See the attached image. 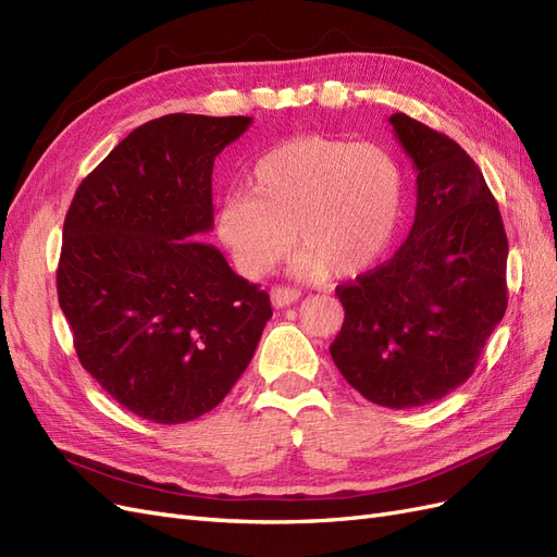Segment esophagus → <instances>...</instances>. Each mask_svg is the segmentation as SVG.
Returning a JSON list of instances; mask_svg holds the SVG:
<instances>
[{
	"mask_svg": "<svg viewBox=\"0 0 557 557\" xmlns=\"http://www.w3.org/2000/svg\"><path fill=\"white\" fill-rule=\"evenodd\" d=\"M297 299H299V290L297 288H285V285H274V288H272V305L276 309L290 307V305H295Z\"/></svg>",
	"mask_w": 557,
	"mask_h": 557,
	"instance_id": "obj_1",
	"label": "esophagus"
}]
</instances>
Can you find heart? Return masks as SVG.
I'll return each mask as SVG.
<instances>
[{
	"mask_svg": "<svg viewBox=\"0 0 557 557\" xmlns=\"http://www.w3.org/2000/svg\"><path fill=\"white\" fill-rule=\"evenodd\" d=\"M404 174L391 150L330 137L283 141L252 164L248 193H232L215 234L242 274L260 278L301 244L293 272L356 276L393 244Z\"/></svg>",
	"mask_w": 557,
	"mask_h": 557,
	"instance_id": "obj_1",
	"label": "heart"
}]
</instances>
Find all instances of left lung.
I'll return each mask as SVG.
<instances>
[{
  "label": "left lung",
  "mask_w": 557,
  "mask_h": 557,
  "mask_svg": "<svg viewBox=\"0 0 557 557\" xmlns=\"http://www.w3.org/2000/svg\"><path fill=\"white\" fill-rule=\"evenodd\" d=\"M391 121L416 164V218L395 256L336 285L344 325L330 346L369 401L413 409L462 385L507 311L509 242L462 146L407 113Z\"/></svg>",
  "instance_id": "obj_1"
}]
</instances>
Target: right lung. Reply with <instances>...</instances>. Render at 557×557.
<instances>
[{
	"instance_id": "obj_1",
	"label": "right lung",
	"mask_w": 557,
	"mask_h": 557,
	"mask_svg": "<svg viewBox=\"0 0 557 557\" xmlns=\"http://www.w3.org/2000/svg\"><path fill=\"white\" fill-rule=\"evenodd\" d=\"M250 123L195 113L148 121L81 181L66 211L58 299L76 356L150 423L215 409L272 318L260 285L193 242L213 227V160Z\"/></svg>"
}]
</instances>
